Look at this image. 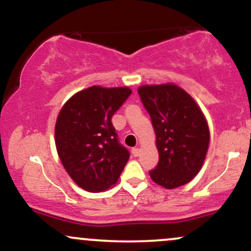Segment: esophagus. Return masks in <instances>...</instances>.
I'll return each mask as SVG.
<instances>
[{"instance_id": "1", "label": "esophagus", "mask_w": 251, "mask_h": 251, "mask_svg": "<svg viewBox=\"0 0 251 251\" xmlns=\"http://www.w3.org/2000/svg\"><path fill=\"white\" fill-rule=\"evenodd\" d=\"M132 153H133L134 157H138V155L140 154V149H139V148L132 149Z\"/></svg>"}]
</instances>
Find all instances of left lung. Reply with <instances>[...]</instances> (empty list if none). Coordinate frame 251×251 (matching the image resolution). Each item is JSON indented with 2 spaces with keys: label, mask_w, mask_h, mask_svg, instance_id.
Here are the masks:
<instances>
[{
  "label": "left lung",
  "mask_w": 251,
  "mask_h": 251,
  "mask_svg": "<svg viewBox=\"0 0 251 251\" xmlns=\"http://www.w3.org/2000/svg\"><path fill=\"white\" fill-rule=\"evenodd\" d=\"M155 132L159 162L150 171L165 189L188 184L200 172L209 149L210 131L194 98L175 83L138 88Z\"/></svg>",
  "instance_id": "left-lung-1"
}]
</instances>
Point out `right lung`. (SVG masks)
I'll list each match as a JSON object with an SVG mask.
<instances>
[{
    "label": "right lung",
    "mask_w": 251,
    "mask_h": 251,
    "mask_svg": "<svg viewBox=\"0 0 251 251\" xmlns=\"http://www.w3.org/2000/svg\"><path fill=\"white\" fill-rule=\"evenodd\" d=\"M132 91L92 86L62 106L55 124L56 151L80 188L101 192L117 183L129 158L118 140L112 117Z\"/></svg>",
    "instance_id": "obj_1"
}]
</instances>
